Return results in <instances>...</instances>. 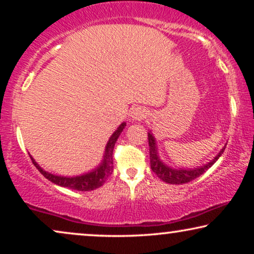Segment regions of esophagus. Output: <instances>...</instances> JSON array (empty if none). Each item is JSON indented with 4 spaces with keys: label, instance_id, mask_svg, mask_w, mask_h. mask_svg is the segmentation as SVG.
Listing matches in <instances>:
<instances>
[{
    "label": "esophagus",
    "instance_id": "34e87169",
    "mask_svg": "<svg viewBox=\"0 0 254 254\" xmlns=\"http://www.w3.org/2000/svg\"><path fill=\"white\" fill-rule=\"evenodd\" d=\"M147 114H148V111L145 110L144 107L137 106L130 111V119L133 121H141L147 117Z\"/></svg>",
    "mask_w": 254,
    "mask_h": 254
}]
</instances>
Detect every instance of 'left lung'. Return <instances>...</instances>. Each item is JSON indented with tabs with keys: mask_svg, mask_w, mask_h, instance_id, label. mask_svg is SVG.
<instances>
[{
	"mask_svg": "<svg viewBox=\"0 0 254 254\" xmlns=\"http://www.w3.org/2000/svg\"><path fill=\"white\" fill-rule=\"evenodd\" d=\"M148 142H149V152H150V166L152 172H155L159 179L168 184H173V185H182V184H186L192 182L193 179L197 178V177L203 175L208 169L211 168V165L221 157L223 154L225 147L218 152V154L213 158V161L208 162L207 164L199 168L194 169H175L171 166L166 165L164 162L159 158L158 156V148L157 142L154 135H152L151 130L148 133Z\"/></svg>",
	"mask_w": 254,
	"mask_h": 254,
	"instance_id": "obj_1",
	"label": "left lung"
}]
</instances>
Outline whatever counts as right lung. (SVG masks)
Masks as SVG:
<instances>
[{"mask_svg":"<svg viewBox=\"0 0 254 254\" xmlns=\"http://www.w3.org/2000/svg\"><path fill=\"white\" fill-rule=\"evenodd\" d=\"M126 127V123H123L119 127L117 128L116 131L111 135L107 142L105 151H104L103 161L100 162V164L97 166L96 169L91 170L90 172L83 173V175L75 176V177H64V176H58L50 173L41 168L38 163L34 161L32 156L30 155L31 161L34 164V166L39 170V172L43 175L45 178L50 180V182L57 184L59 186L67 187V189L76 190H82V192H86V190H92L98 189L105 183L111 173L113 171V149L114 144L118 140V137L120 136L121 131L124 130V128Z\"/></svg>","mask_w":254,"mask_h":254,"instance_id":"obj_1","label":"right lung"}]
</instances>
